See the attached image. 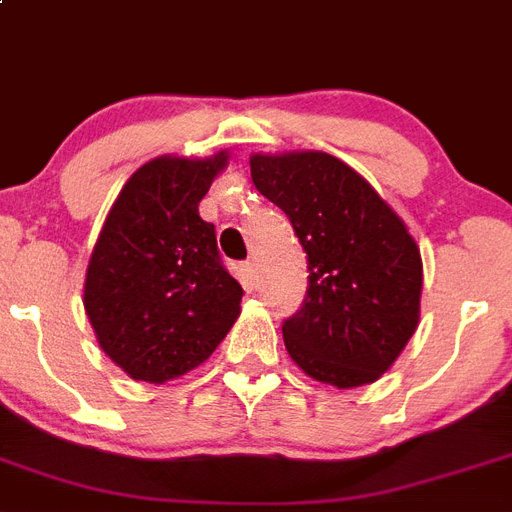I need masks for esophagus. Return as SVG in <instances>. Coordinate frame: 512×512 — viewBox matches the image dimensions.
Masks as SVG:
<instances>
[{"mask_svg":"<svg viewBox=\"0 0 512 512\" xmlns=\"http://www.w3.org/2000/svg\"><path fill=\"white\" fill-rule=\"evenodd\" d=\"M244 268H247V275L257 281V273H260V270H257V260H247V265H244Z\"/></svg>","mask_w":512,"mask_h":512,"instance_id":"34e87169","label":"esophagus"}]
</instances>
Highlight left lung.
<instances>
[{
	"label": "left lung",
	"instance_id": "obj_1",
	"mask_svg": "<svg viewBox=\"0 0 512 512\" xmlns=\"http://www.w3.org/2000/svg\"><path fill=\"white\" fill-rule=\"evenodd\" d=\"M250 170L309 260L304 306L283 322L288 355L322 384H373L420 322V247L371 182L332 154H252Z\"/></svg>",
	"mask_w": 512,
	"mask_h": 512
}]
</instances>
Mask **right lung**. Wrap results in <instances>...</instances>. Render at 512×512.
<instances>
[{
  "instance_id": "obj_1",
  "label": "right lung",
  "mask_w": 512,
  "mask_h": 512,
  "mask_svg": "<svg viewBox=\"0 0 512 512\" xmlns=\"http://www.w3.org/2000/svg\"><path fill=\"white\" fill-rule=\"evenodd\" d=\"M229 162L164 157L128 177L84 275V311L100 348L133 381L164 384L211 358L242 311L198 203Z\"/></svg>"
}]
</instances>
